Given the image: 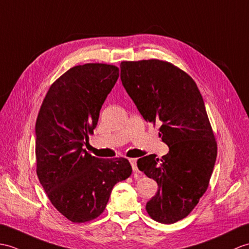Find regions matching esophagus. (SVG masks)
I'll use <instances>...</instances> for the list:
<instances>
[{
	"instance_id": "obj_1",
	"label": "esophagus",
	"mask_w": 249,
	"mask_h": 249,
	"mask_svg": "<svg viewBox=\"0 0 249 249\" xmlns=\"http://www.w3.org/2000/svg\"><path fill=\"white\" fill-rule=\"evenodd\" d=\"M130 163H131V166H132V169H133V171L135 174H139V168H137V165H136V159H130Z\"/></svg>"
}]
</instances>
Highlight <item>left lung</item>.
Here are the masks:
<instances>
[{
    "instance_id": "obj_1",
    "label": "left lung",
    "mask_w": 249,
    "mask_h": 249,
    "mask_svg": "<svg viewBox=\"0 0 249 249\" xmlns=\"http://www.w3.org/2000/svg\"><path fill=\"white\" fill-rule=\"evenodd\" d=\"M120 78L148 123L159 124L169 152L139 159L137 167L157 181L146 204L152 219L174 224L186 217L206 193L217 156V143L201 93L183 70L160 59L121 62Z\"/></svg>"
}]
</instances>
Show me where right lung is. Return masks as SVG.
<instances>
[{
    "instance_id": "obj_1",
    "label": "right lung",
    "mask_w": 249,
    "mask_h": 249,
    "mask_svg": "<svg viewBox=\"0 0 249 249\" xmlns=\"http://www.w3.org/2000/svg\"><path fill=\"white\" fill-rule=\"evenodd\" d=\"M118 76L113 65L75 66L49 88L38 113V179L51 203L72 223L97 218L114 185L132 174L126 159H99L83 149Z\"/></svg>"
}]
</instances>
